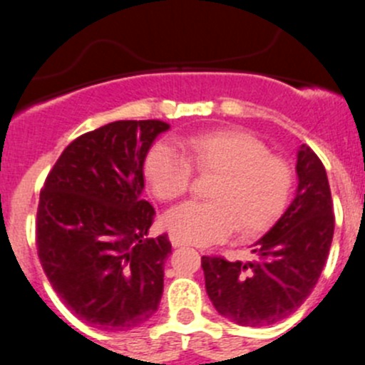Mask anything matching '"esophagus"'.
<instances>
[{"label": "esophagus", "instance_id": "34e87169", "mask_svg": "<svg viewBox=\"0 0 365 365\" xmlns=\"http://www.w3.org/2000/svg\"><path fill=\"white\" fill-rule=\"evenodd\" d=\"M171 244H173V246H175V247L185 246V242H182V240H180V239H176L175 235H171Z\"/></svg>", "mask_w": 365, "mask_h": 365}]
</instances>
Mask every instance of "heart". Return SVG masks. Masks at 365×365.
<instances>
[{
    "label": "heart",
    "mask_w": 365,
    "mask_h": 365,
    "mask_svg": "<svg viewBox=\"0 0 365 365\" xmlns=\"http://www.w3.org/2000/svg\"><path fill=\"white\" fill-rule=\"evenodd\" d=\"M185 154L171 143L155 144L144 164L151 192L162 201L182 197L192 182V169L215 176L210 201H189L165 214L164 226L185 244L221 242L233 230L257 235L272 225L291 197L292 168L280 155L242 130H215L182 143Z\"/></svg>",
    "instance_id": "1"
}]
</instances>
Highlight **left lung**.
I'll list each match as a JSON object with an SVG mask.
<instances>
[{
	"mask_svg": "<svg viewBox=\"0 0 365 365\" xmlns=\"http://www.w3.org/2000/svg\"><path fill=\"white\" fill-rule=\"evenodd\" d=\"M296 173V197L253 244V262L201 257L208 298L221 316L240 327H267L296 312L327 264L334 201L323 162L307 144L298 151Z\"/></svg>",
	"mask_w": 365,
	"mask_h": 365,
	"instance_id": "1",
	"label": "left lung"
}]
</instances>
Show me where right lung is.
Returning <instances> with one entry per match:
<instances>
[{
	"label": "right lung",
	"mask_w": 365,
	"mask_h": 365,
	"mask_svg": "<svg viewBox=\"0 0 365 365\" xmlns=\"http://www.w3.org/2000/svg\"><path fill=\"white\" fill-rule=\"evenodd\" d=\"M169 125L115 121L74 139L46 178L35 221L37 253L63 305L100 330L150 319L164 292L168 233L148 239L144 160Z\"/></svg>",
	"instance_id": "right-lung-1"
}]
</instances>
